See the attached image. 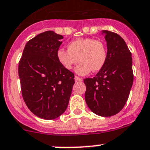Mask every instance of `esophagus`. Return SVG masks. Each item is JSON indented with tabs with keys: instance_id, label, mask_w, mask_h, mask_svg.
Returning a JSON list of instances; mask_svg holds the SVG:
<instances>
[{
	"instance_id": "obj_1",
	"label": "esophagus",
	"mask_w": 150,
	"mask_h": 150,
	"mask_svg": "<svg viewBox=\"0 0 150 150\" xmlns=\"http://www.w3.org/2000/svg\"><path fill=\"white\" fill-rule=\"evenodd\" d=\"M74 79H75V82H82V78L79 77V76H75V77H74Z\"/></svg>"
}]
</instances>
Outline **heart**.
<instances>
[{"instance_id":"obj_1","label":"heart","mask_w":150,"mask_h":150,"mask_svg":"<svg viewBox=\"0 0 150 150\" xmlns=\"http://www.w3.org/2000/svg\"><path fill=\"white\" fill-rule=\"evenodd\" d=\"M68 49H59L56 53L57 59L67 70H71L80 62L75 69L79 75H86L91 71L98 72L106 62V47L100 40L91 38H76L68 44Z\"/></svg>"}]
</instances>
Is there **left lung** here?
I'll return each mask as SVG.
<instances>
[{
	"instance_id": "obj_1",
	"label": "left lung",
	"mask_w": 150,
	"mask_h": 150,
	"mask_svg": "<svg viewBox=\"0 0 150 150\" xmlns=\"http://www.w3.org/2000/svg\"><path fill=\"white\" fill-rule=\"evenodd\" d=\"M107 43V59L94 77L84 79L85 99L96 115L111 117L120 112L128 100L133 83L132 53L123 38L103 30Z\"/></svg>"
}]
</instances>
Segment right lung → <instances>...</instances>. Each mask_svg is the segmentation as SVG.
I'll return each mask as SVG.
<instances>
[{"mask_svg":"<svg viewBox=\"0 0 150 150\" xmlns=\"http://www.w3.org/2000/svg\"><path fill=\"white\" fill-rule=\"evenodd\" d=\"M63 36L46 31L25 45L18 64L22 97L38 117L53 120L65 112L74 82V74L59 62L56 53Z\"/></svg>","mask_w":150,"mask_h":150,"instance_id":"right-lung-1","label":"right lung"}]
</instances>
